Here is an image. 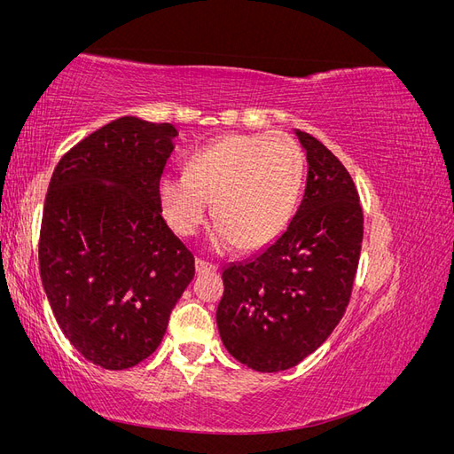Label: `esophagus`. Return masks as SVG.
Here are the masks:
<instances>
[{"mask_svg":"<svg viewBox=\"0 0 454 454\" xmlns=\"http://www.w3.org/2000/svg\"><path fill=\"white\" fill-rule=\"evenodd\" d=\"M195 270L197 272H212V270H215V265H212V263H208V261L197 257L195 259Z\"/></svg>","mask_w":454,"mask_h":454,"instance_id":"1","label":"esophagus"}]
</instances>
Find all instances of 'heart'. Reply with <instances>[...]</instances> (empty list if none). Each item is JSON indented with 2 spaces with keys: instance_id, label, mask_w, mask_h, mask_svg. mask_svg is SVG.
Instances as JSON below:
<instances>
[{
  "instance_id": "heart-1",
  "label": "heart",
  "mask_w": 454,
  "mask_h": 454,
  "mask_svg": "<svg viewBox=\"0 0 454 454\" xmlns=\"http://www.w3.org/2000/svg\"><path fill=\"white\" fill-rule=\"evenodd\" d=\"M303 153L286 134H229L191 157L187 170H164L159 200L170 229L189 237L214 200L210 240L217 250L267 248L290 223L303 184Z\"/></svg>"
}]
</instances>
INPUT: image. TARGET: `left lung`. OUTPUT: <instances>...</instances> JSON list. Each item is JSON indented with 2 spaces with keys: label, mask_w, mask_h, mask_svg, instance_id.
I'll return each instance as SVG.
<instances>
[{
  "label": "left lung",
  "mask_w": 454,
  "mask_h": 454,
  "mask_svg": "<svg viewBox=\"0 0 454 454\" xmlns=\"http://www.w3.org/2000/svg\"><path fill=\"white\" fill-rule=\"evenodd\" d=\"M303 200L282 235L223 269L215 320L232 358L261 373L303 362L332 335L352 294L364 239L358 191L340 160L314 136Z\"/></svg>",
  "instance_id": "obj_1"
}]
</instances>
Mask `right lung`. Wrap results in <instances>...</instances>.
Instances as JSON below:
<instances>
[{
    "label": "right lung",
    "mask_w": 454,
    "mask_h": 454,
    "mask_svg": "<svg viewBox=\"0 0 454 454\" xmlns=\"http://www.w3.org/2000/svg\"><path fill=\"white\" fill-rule=\"evenodd\" d=\"M177 130L119 117L89 134L52 172L39 235L49 305L75 350L129 369L160 345L195 277V257L160 212L159 177Z\"/></svg>",
    "instance_id": "right-lung-1"
}]
</instances>
